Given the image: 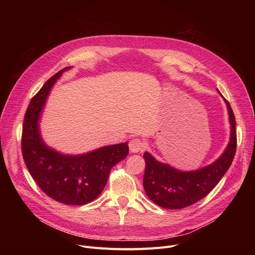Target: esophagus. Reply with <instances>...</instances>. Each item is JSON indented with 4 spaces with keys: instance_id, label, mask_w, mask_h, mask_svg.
<instances>
[{
    "instance_id": "34e87169",
    "label": "esophagus",
    "mask_w": 255,
    "mask_h": 255,
    "mask_svg": "<svg viewBox=\"0 0 255 255\" xmlns=\"http://www.w3.org/2000/svg\"><path fill=\"white\" fill-rule=\"evenodd\" d=\"M145 148V143L139 138H132L129 141V149L132 153H138L143 151Z\"/></svg>"
}]
</instances>
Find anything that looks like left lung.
Masks as SVG:
<instances>
[{
  "label": "left lung",
  "instance_id": "obj_1",
  "mask_svg": "<svg viewBox=\"0 0 255 255\" xmlns=\"http://www.w3.org/2000/svg\"><path fill=\"white\" fill-rule=\"evenodd\" d=\"M225 102L232 125L231 141L222 156L213 164L186 172L158 162L149 153L143 154V188L156 205L170 210L189 207L207 196L230 168L237 149V129L231 104L226 99Z\"/></svg>",
  "mask_w": 255,
  "mask_h": 255
}]
</instances>
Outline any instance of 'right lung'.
I'll return each instance as SVG.
<instances>
[{"instance_id":"1","label":"right lung","mask_w":255,"mask_h":255,"mask_svg":"<svg viewBox=\"0 0 255 255\" xmlns=\"http://www.w3.org/2000/svg\"><path fill=\"white\" fill-rule=\"evenodd\" d=\"M66 69L51 76L32 98L23 119L21 152L32 178L47 196L65 205L83 206L98 197L111 169L127 157L129 148L124 142L86 155L65 156L44 144L38 119L52 85Z\"/></svg>"}]
</instances>
